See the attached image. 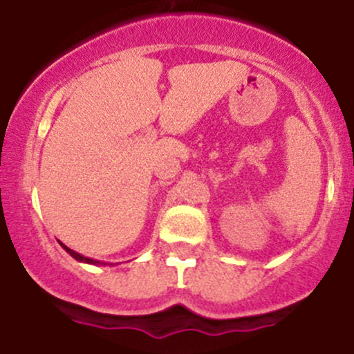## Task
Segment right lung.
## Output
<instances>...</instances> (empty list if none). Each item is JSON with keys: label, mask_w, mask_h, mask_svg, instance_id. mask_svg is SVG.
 <instances>
[{"label": "right lung", "mask_w": 354, "mask_h": 354, "mask_svg": "<svg viewBox=\"0 0 354 354\" xmlns=\"http://www.w3.org/2000/svg\"><path fill=\"white\" fill-rule=\"evenodd\" d=\"M59 245L63 246V250L66 251V253H70L73 258L76 259V261H81V263H88V265H106V263H101V261H98V259H91V258H86V256H83V254H80V253H76V251H73V250H70V248H68L66 245H63V243L59 241Z\"/></svg>", "instance_id": "1"}]
</instances>
